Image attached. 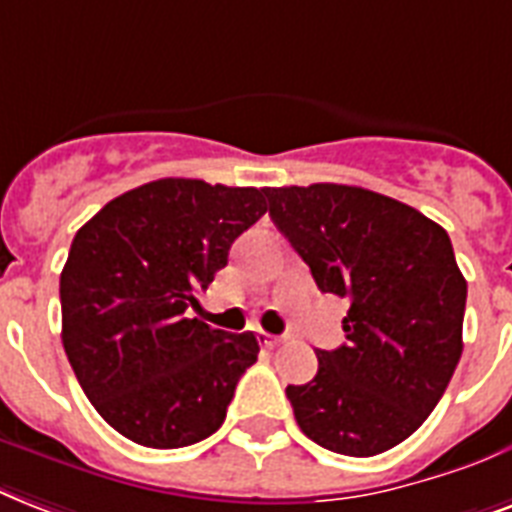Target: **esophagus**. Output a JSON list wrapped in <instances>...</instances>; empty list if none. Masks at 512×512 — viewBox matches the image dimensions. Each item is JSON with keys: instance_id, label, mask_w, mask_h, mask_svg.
<instances>
[{"instance_id": "obj_1", "label": "esophagus", "mask_w": 512, "mask_h": 512, "mask_svg": "<svg viewBox=\"0 0 512 512\" xmlns=\"http://www.w3.org/2000/svg\"><path fill=\"white\" fill-rule=\"evenodd\" d=\"M259 339H261V344H264V347H277V344H283V336L264 334V331L259 334Z\"/></svg>"}]
</instances>
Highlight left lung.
I'll return each mask as SVG.
<instances>
[{"mask_svg": "<svg viewBox=\"0 0 512 512\" xmlns=\"http://www.w3.org/2000/svg\"><path fill=\"white\" fill-rule=\"evenodd\" d=\"M269 216L323 293L350 301L347 342L318 350V374L288 384L301 433L374 457L414 433L462 355L467 283L446 229L360 186L267 189Z\"/></svg>", "mask_w": 512, "mask_h": 512, "instance_id": "8db88e82", "label": "left lung"}]
</instances>
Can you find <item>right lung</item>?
<instances>
[{
	"mask_svg": "<svg viewBox=\"0 0 512 512\" xmlns=\"http://www.w3.org/2000/svg\"><path fill=\"white\" fill-rule=\"evenodd\" d=\"M264 194L160 178L106 202L74 235L61 272L63 350L87 400L128 441L181 449L227 417L259 342L189 310L267 213Z\"/></svg>",
	"mask_w": 512,
	"mask_h": 512,
	"instance_id": "add662e5",
	"label": "right lung"
}]
</instances>
